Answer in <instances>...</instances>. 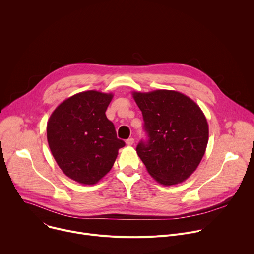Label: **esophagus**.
<instances>
[{"instance_id":"1","label":"esophagus","mask_w":254,"mask_h":254,"mask_svg":"<svg viewBox=\"0 0 254 254\" xmlns=\"http://www.w3.org/2000/svg\"><path fill=\"white\" fill-rule=\"evenodd\" d=\"M134 142V139L132 138V137H129V138H127V140H126V143L127 144V146H131V144Z\"/></svg>"}]
</instances>
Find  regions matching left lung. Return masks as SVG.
<instances>
[{
	"mask_svg": "<svg viewBox=\"0 0 254 254\" xmlns=\"http://www.w3.org/2000/svg\"><path fill=\"white\" fill-rule=\"evenodd\" d=\"M132 96L148 135L137 144L138 157L158 183L184 182L199 166L208 143V123L201 108L174 90L134 91Z\"/></svg>",
	"mask_w": 254,
	"mask_h": 254,
	"instance_id": "obj_1",
	"label": "left lung"
}]
</instances>
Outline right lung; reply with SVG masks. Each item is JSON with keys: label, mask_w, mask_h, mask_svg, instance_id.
Instances as JSON below:
<instances>
[{"label": "right lung", "mask_w": 254, "mask_h": 254, "mask_svg": "<svg viewBox=\"0 0 254 254\" xmlns=\"http://www.w3.org/2000/svg\"><path fill=\"white\" fill-rule=\"evenodd\" d=\"M113 96L95 90L74 94L60 103L48 121L47 140L56 163L80 184H96L126 144L105 116Z\"/></svg>", "instance_id": "1"}]
</instances>
